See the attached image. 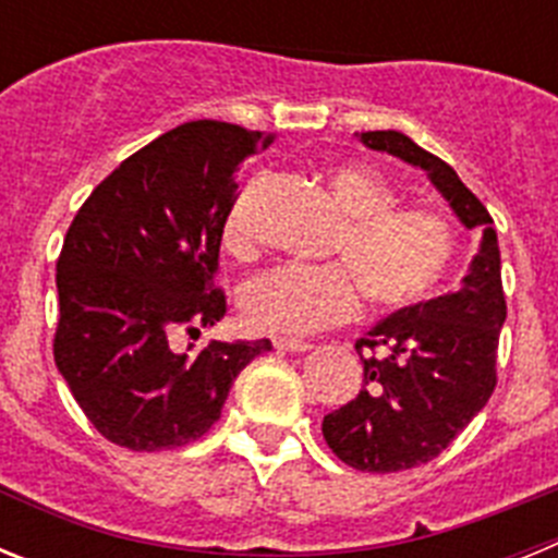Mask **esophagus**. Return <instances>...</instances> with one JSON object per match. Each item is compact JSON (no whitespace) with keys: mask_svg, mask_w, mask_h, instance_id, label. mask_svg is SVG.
Listing matches in <instances>:
<instances>
[{"mask_svg":"<svg viewBox=\"0 0 558 558\" xmlns=\"http://www.w3.org/2000/svg\"><path fill=\"white\" fill-rule=\"evenodd\" d=\"M274 347L279 349V352H307L310 343L307 340H299V338H274Z\"/></svg>","mask_w":558,"mask_h":558,"instance_id":"1","label":"esophagus"}]
</instances>
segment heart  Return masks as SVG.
<instances>
[{"label": "heart", "instance_id": "heart-1", "mask_svg": "<svg viewBox=\"0 0 558 558\" xmlns=\"http://www.w3.org/2000/svg\"><path fill=\"white\" fill-rule=\"evenodd\" d=\"M327 186L343 226L335 254L348 265L290 263L256 276L243 293V310L254 327L268 332L310 335L347 322L357 313L360 291L377 310H399L418 302L452 254L445 220L425 209H399L397 192L383 175L360 165H338ZM223 243L231 254H248L251 231L243 206L229 211Z\"/></svg>", "mask_w": 558, "mask_h": 558}]
</instances>
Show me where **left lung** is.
Returning <instances> with one entry per match:
<instances>
[{
  "label": "left lung",
  "instance_id": "left-lung-1",
  "mask_svg": "<svg viewBox=\"0 0 558 558\" xmlns=\"http://www.w3.org/2000/svg\"><path fill=\"white\" fill-rule=\"evenodd\" d=\"M360 142L425 170L458 223L481 231L456 293L397 310L354 343L357 352L366 349L363 388L324 416V438L340 461L386 475L433 461L489 402L506 295L489 211L458 172L399 131H366Z\"/></svg>",
  "mask_w": 558,
  "mask_h": 558
}]
</instances>
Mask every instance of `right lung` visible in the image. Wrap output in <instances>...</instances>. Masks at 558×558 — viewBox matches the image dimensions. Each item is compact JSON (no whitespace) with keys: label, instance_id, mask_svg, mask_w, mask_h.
<instances>
[{"label":"right lung","instance_id":"right-lung-1","mask_svg":"<svg viewBox=\"0 0 558 558\" xmlns=\"http://www.w3.org/2000/svg\"><path fill=\"white\" fill-rule=\"evenodd\" d=\"M274 133L184 122L122 161L75 215L58 256L56 366L88 422L133 452L184 447L220 418L236 374L270 340L198 338L226 315L209 290L234 172Z\"/></svg>","mask_w":558,"mask_h":558}]
</instances>
